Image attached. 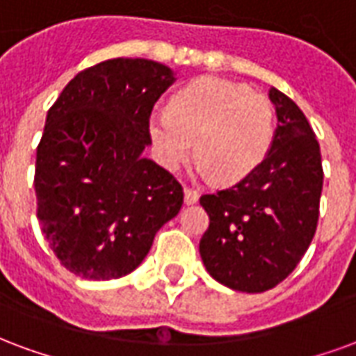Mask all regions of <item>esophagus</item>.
Returning <instances> with one entry per match:
<instances>
[{
  "mask_svg": "<svg viewBox=\"0 0 356 356\" xmlns=\"http://www.w3.org/2000/svg\"><path fill=\"white\" fill-rule=\"evenodd\" d=\"M199 201V193L193 191V189L186 188L184 189V203L186 204H195Z\"/></svg>",
  "mask_w": 356,
  "mask_h": 356,
  "instance_id": "1",
  "label": "esophagus"
}]
</instances>
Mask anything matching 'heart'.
Instances as JSON below:
<instances>
[{"mask_svg": "<svg viewBox=\"0 0 356 356\" xmlns=\"http://www.w3.org/2000/svg\"><path fill=\"white\" fill-rule=\"evenodd\" d=\"M149 138L168 170L195 155L199 170L220 186H233L260 167L273 142V108L243 83L204 75L181 87L170 111L149 115Z\"/></svg>", "mask_w": 356, "mask_h": 356, "instance_id": "obj_1", "label": "heart"}]
</instances>
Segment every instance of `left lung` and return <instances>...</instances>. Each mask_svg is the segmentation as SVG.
<instances>
[{
	"label": "left lung",
	"mask_w": 356,
	"mask_h": 356,
	"mask_svg": "<svg viewBox=\"0 0 356 356\" xmlns=\"http://www.w3.org/2000/svg\"><path fill=\"white\" fill-rule=\"evenodd\" d=\"M277 129L271 149L245 180L201 197L210 218L199 252L212 279L238 292H266L292 273L318 222L323 163L303 111L269 90Z\"/></svg>",
	"instance_id": "obj_1"
}]
</instances>
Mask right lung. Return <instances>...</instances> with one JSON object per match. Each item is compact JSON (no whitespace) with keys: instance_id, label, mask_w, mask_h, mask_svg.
<instances>
[{"instance_id":"add662e5","label":"right lung","mask_w":356,"mask_h":356,"mask_svg":"<svg viewBox=\"0 0 356 356\" xmlns=\"http://www.w3.org/2000/svg\"><path fill=\"white\" fill-rule=\"evenodd\" d=\"M175 81L165 64L113 58L79 72L47 113L33 180L38 218L72 273L129 275L180 212V184L142 155L153 104Z\"/></svg>"}]
</instances>
